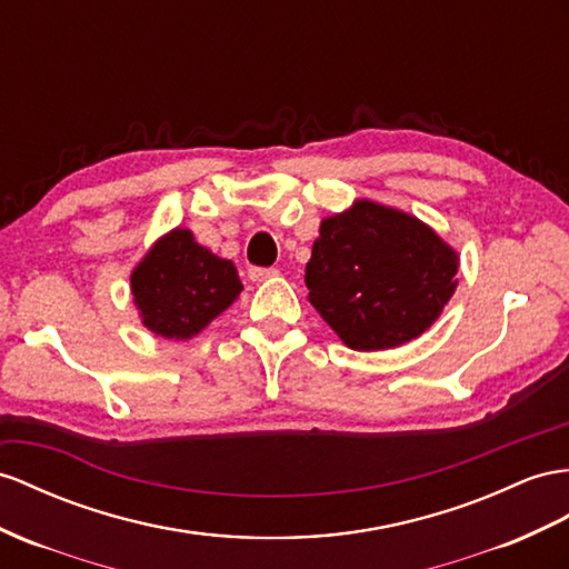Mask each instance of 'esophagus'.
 <instances>
[{
  "instance_id": "34e87169",
  "label": "esophagus",
  "mask_w": 569,
  "mask_h": 569,
  "mask_svg": "<svg viewBox=\"0 0 569 569\" xmlns=\"http://www.w3.org/2000/svg\"><path fill=\"white\" fill-rule=\"evenodd\" d=\"M276 276H279V269H273V267H269V269L252 267L250 269V279L252 281H269V279H276Z\"/></svg>"
}]
</instances>
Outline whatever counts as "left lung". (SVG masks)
Returning a JSON list of instances; mask_svg holds the SVG:
<instances>
[{"instance_id":"obj_1","label":"left lung","mask_w":569,"mask_h":569,"mask_svg":"<svg viewBox=\"0 0 569 569\" xmlns=\"http://www.w3.org/2000/svg\"><path fill=\"white\" fill-rule=\"evenodd\" d=\"M459 257L416 216L368 199L329 216L305 267L312 308L353 351L420 337L457 288Z\"/></svg>"}]
</instances>
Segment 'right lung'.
I'll return each mask as SVG.
<instances>
[{"label": "right lung", "instance_id": "add662e5", "mask_svg": "<svg viewBox=\"0 0 569 569\" xmlns=\"http://www.w3.org/2000/svg\"><path fill=\"white\" fill-rule=\"evenodd\" d=\"M240 290L232 261L201 247L187 228L160 238L132 271V296L143 327L174 341L197 337L230 308Z\"/></svg>", "mask_w": 569, "mask_h": 569}]
</instances>
